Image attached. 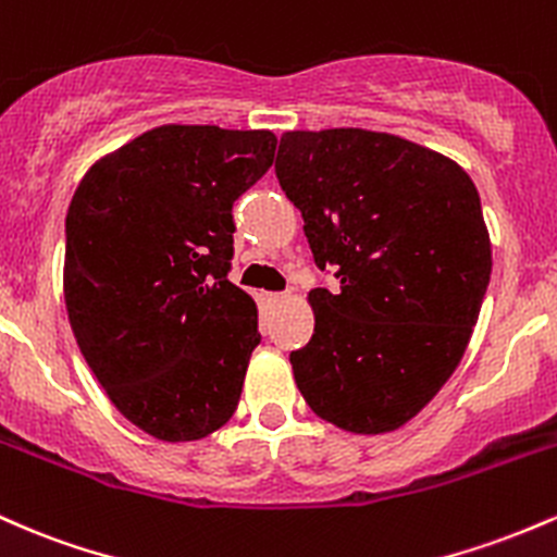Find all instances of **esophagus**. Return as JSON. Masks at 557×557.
<instances>
[{"instance_id": "esophagus-1", "label": "esophagus", "mask_w": 557, "mask_h": 557, "mask_svg": "<svg viewBox=\"0 0 557 557\" xmlns=\"http://www.w3.org/2000/svg\"><path fill=\"white\" fill-rule=\"evenodd\" d=\"M265 299H268V305H284L286 299H289V295H286V292H271Z\"/></svg>"}]
</instances>
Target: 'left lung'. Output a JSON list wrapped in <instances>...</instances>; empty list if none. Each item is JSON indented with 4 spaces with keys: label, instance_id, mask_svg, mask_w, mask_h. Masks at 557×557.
Instances as JSON below:
<instances>
[{
    "label": "left lung",
    "instance_id": "left-lung-1",
    "mask_svg": "<svg viewBox=\"0 0 557 557\" xmlns=\"http://www.w3.org/2000/svg\"><path fill=\"white\" fill-rule=\"evenodd\" d=\"M276 178L312 258L315 331L289 355L315 416L386 434L421 413L463 358L492 273L473 181L455 160L366 128L286 131Z\"/></svg>",
    "mask_w": 557,
    "mask_h": 557
}]
</instances>
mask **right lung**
I'll return each instance as SVG.
<instances>
[{"label": "right lung", "mask_w": 557, "mask_h": 557, "mask_svg": "<svg viewBox=\"0 0 557 557\" xmlns=\"http://www.w3.org/2000/svg\"><path fill=\"white\" fill-rule=\"evenodd\" d=\"M271 131L158 126L104 154L65 218V308L110 403L162 442L234 416L260 345L228 281L234 202L273 165Z\"/></svg>", "instance_id": "right-lung-1"}]
</instances>
